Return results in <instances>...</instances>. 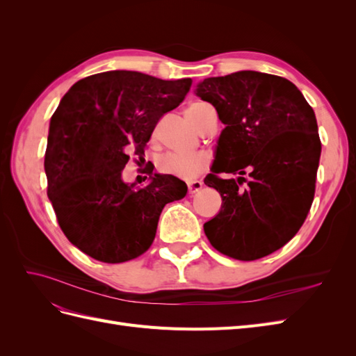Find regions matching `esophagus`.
<instances>
[{
    "label": "esophagus",
    "instance_id": "esophagus-1",
    "mask_svg": "<svg viewBox=\"0 0 356 356\" xmlns=\"http://www.w3.org/2000/svg\"><path fill=\"white\" fill-rule=\"evenodd\" d=\"M187 187H188V193L190 195H193V193H196V191H199L202 187H203V182L202 181H190V182H187Z\"/></svg>",
    "mask_w": 356,
    "mask_h": 356
}]
</instances>
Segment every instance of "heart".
I'll return each mask as SVG.
<instances>
[{"mask_svg": "<svg viewBox=\"0 0 356 356\" xmlns=\"http://www.w3.org/2000/svg\"><path fill=\"white\" fill-rule=\"evenodd\" d=\"M211 108L212 106L204 102H193L187 106V117L199 131L204 122V115ZM211 156L203 152L195 154L169 153L159 159L157 169L163 175H172L181 179H193L207 170Z\"/></svg>", "mask_w": 356, "mask_h": 356, "instance_id": "heart-1", "label": "heart"}]
</instances>
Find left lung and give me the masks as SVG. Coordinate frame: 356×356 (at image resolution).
I'll return each mask as SVG.
<instances>
[{
  "mask_svg": "<svg viewBox=\"0 0 356 356\" xmlns=\"http://www.w3.org/2000/svg\"><path fill=\"white\" fill-rule=\"evenodd\" d=\"M196 95L225 124L204 178L222 204L204 234L224 255L258 260L293 239L310 211L321 157L315 113L289 80L257 71L204 79Z\"/></svg>",
  "mask_w": 356,
  "mask_h": 356,
  "instance_id": "8db88e82",
  "label": "left lung"
}]
</instances>
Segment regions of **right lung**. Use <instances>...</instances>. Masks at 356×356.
<instances>
[{"mask_svg": "<svg viewBox=\"0 0 356 356\" xmlns=\"http://www.w3.org/2000/svg\"><path fill=\"white\" fill-rule=\"evenodd\" d=\"M191 83L136 71L93 74L75 83L51 115L47 196L63 234L95 260L143 255L165 204L187 195L177 177L152 170V181L136 187L124 184L122 170L131 152L141 159L157 122L184 101Z\"/></svg>", "mask_w": 356, "mask_h": 356, "instance_id": "add662e5", "label": "right lung"}]
</instances>
